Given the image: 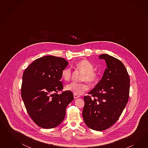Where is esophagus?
I'll return each mask as SVG.
<instances>
[{"label": "esophagus", "mask_w": 148, "mask_h": 148, "mask_svg": "<svg viewBox=\"0 0 148 148\" xmlns=\"http://www.w3.org/2000/svg\"><path fill=\"white\" fill-rule=\"evenodd\" d=\"M79 97H80L79 95H76V94H74V98L77 99L79 98Z\"/></svg>", "instance_id": "obj_1"}]
</instances>
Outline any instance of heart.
I'll return each instance as SVG.
<instances>
[{"label":"heart","instance_id":"b5f03b06","mask_svg":"<svg viewBox=\"0 0 148 148\" xmlns=\"http://www.w3.org/2000/svg\"><path fill=\"white\" fill-rule=\"evenodd\" d=\"M76 67L84 73L82 80L86 81L90 85H94L98 81V74L94 72V65L89 61L84 60L76 64ZM62 78L64 81H69L71 77V69L70 68L63 69L61 73ZM66 89L73 92L74 94H82L88 90V86L86 83L71 82L66 86Z\"/></svg>","mask_w":148,"mask_h":148}]
</instances>
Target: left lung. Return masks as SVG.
<instances>
[{"instance_id":"obj_1","label":"left lung","mask_w":148,"mask_h":148,"mask_svg":"<svg viewBox=\"0 0 148 148\" xmlns=\"http://www.w3.org/2000/svg\"><path fill=\"white\" fill-rule=\"evenodd\" d=\"M107 68L101 79L84 97L82 116L86 125L92 130L103 131L119 119L128 101L130 78L123 63L108 54H101Z\"/></svg>"}]
</instances>
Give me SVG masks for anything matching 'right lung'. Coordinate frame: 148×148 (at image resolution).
<instances>
[{"instance_id":"1","label":"right lung","mask_w":148,"mask_h":148,"mask_svg":"<svg viewBox=\"0 0 148 148\" xmlns=\"http://www.w3.org/2000/svg\"><path fill=\"white\" fill-rule=\"evenodd\" d=\"M68 64L64 58L48 55L35 60L24 71L21 95L27 112L36 124L54 128L63 121L73 94L64 91L61 73Z\"/></svg>"}]
</instances>
